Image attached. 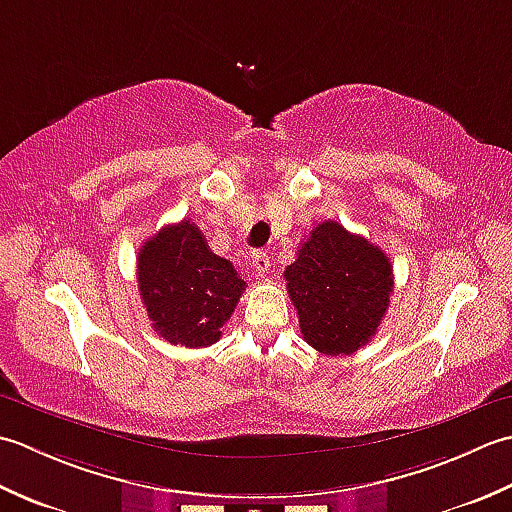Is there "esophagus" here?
<instances>
[{
	"mask_svg": "<svg viewBox=\"0 0 512 512\" xmlns=\"http://www.w3.org/2000/svg\"><path fill=\"white\" fill-rule=\"evenodd\" d=\"M269 254L267 252H263V249H258V252H254L252 254V267L258 271V274L260 276H263V274H267V271H269Z\"/></svg>",
	"mask_w": 512,
	"mask_h": 512,
	"instance_id": "esophagus-1",
	"label": "esophagus"
}]
</instances>
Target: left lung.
Instances as JSON below:
<instances>
[{
    "mask_svg": "<svg viewBox=\"0 0 512 512\" xmlns=\"http://www.w3.org/2000/svg\"><path fill=\"white\" fill-rule=\"evenodd\" d=\"M285 280L305 342L325 356H349L387 314L393 267L367 238L325 221L300 245Z\"/></svg>",
    "mask_w": 512,
    "mask_h": 512,
    "instance_id": "1",
    "label": "left lung"
}]
</instances>
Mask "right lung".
I'll return each instance as SVG.
<instances>
[{
    "instance_id": "1",
    "label": "right lung",
    "mask_w": 512,
    "mask_h": 512,
    "mask_svg": "<svg viewBox=\"0 0 512 512\" xmlns=\"http://www.w3.org/2000/svg\"><path fill=\"white\" fill-rule=\"evenodd\" d=\"M137 276L154 331L190 349L210 347L221 338V327L247 287L192 221L165 225L148 238L139 249Z\"/></svg>"
}]
</instances>
